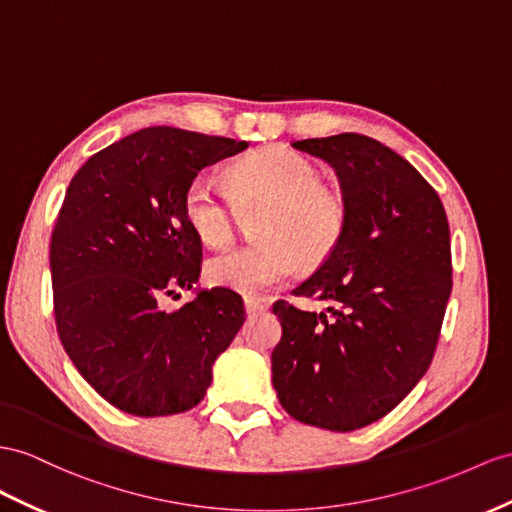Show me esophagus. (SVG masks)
Here are the masks:
<instances>
[{
  "instance_id": "34e87169",
  "label": "esophagus",
  "mask_w": 512,
  "mask_h": 512,
  "mask_svg": "<svg viewBox=\"0 0 512 512\" xmlns=\"http://www.w3.org/2000/svg\"><path fill=\"white\" fill-rule=\"evenodd\" d=\"M268 300L261 298V296H244V309L246 313H259V311H266L268 309Z\"/></svg>"
}]
</instances>
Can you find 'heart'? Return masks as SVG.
<instances>
[{
  "instance_id": "1",
  "label": "heart",
  "mask_w": 512,
  "mask_h": 512,
  "mask_svg": "<svg viewBox=\"0 0 512 512\" xmlns=\"http://www.w3.org/2000/svg\"><path fill=\"white\" fill-rule=\"evenodd\" d=\"M233 196L218 179L199 173L183 190V216L212 246L229 244L242 227V212L264 209L261 242L233 246L207 261V281L242 294H259L287 281L300 261L320 266L329 259L348 225V205L322 183V170L309 157L270 147L231 168Z\"/></svg>"
}]
</instances>
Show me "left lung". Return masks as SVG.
Masks as SVG:
<instances>
[{
  "mask_svg": "<svg viewBox=\"0 0 512 512\" xmlns=\"http://www.w3.org/2000/svg\"><path fill=\"white\" fill-rule=\"evenodd\" d=\"M292 147L335 168L348 225L292 292L326 300V311L272 305L283 329L272 385L298 422L348 432L396 409L435 357L452 292L450 227L435 188L378 140L337 134Z\"/></svg>",
  "mask_w": 512,
  "mask_h": 512,
  "instance_id": "obj_1",
  "label": "left lung"
}]
</instances>
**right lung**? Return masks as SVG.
I'll use <instances>...</instances> for the list:
<instances>
[{"mask_svg": "<svg viewBox=\"0 0 512 512\" xmlns=\"http://www.w3.org/2000/svg\"><path fill=\"white\" fill-rule=\"evenodd\" d=\"M244 140L144 127L77 170L49 246L60 342L88 385L140 417L192 409L240 331L242 296L201 292L177 311L160 300L199 281L203 246L183 216L188 181Z\"/></svg>", "mask_w": 512, "mask_h": 512, "instance_id": "obj_1", "label": "right lung"}]
</instances>
